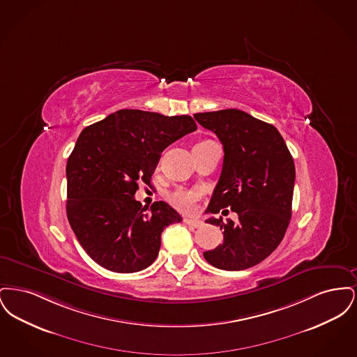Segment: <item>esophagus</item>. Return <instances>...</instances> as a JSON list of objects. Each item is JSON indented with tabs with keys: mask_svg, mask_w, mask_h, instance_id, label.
Segmentation results:
<instances>
[{
	"mask_svg": "<svg viewBox=\"0 0 357 357\" xmlns=\"http://www.w3.org/2000/svg\"><path fill=\"white\" fill-rule=\"evenodd\" d=\"M183 222L188 225V226H191V227H195V229H198V227H201L204 225L199 220H192V218H183Z\"/></svg>",
	"mask_w": 357,
	"mask_h": 357,
	"instance_id": "34e87169",
	"label": "esophagus"
}]
</instances>
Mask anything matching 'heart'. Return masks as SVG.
<instances>
[{"instance_id":"obj_1","label":"heart","mask_w":357,"mask_h":357,"mask_svg":"<svg viewBox=\"0 0 357 357\" xmlns=\"http://www.w3.org/2000/svg\"><path fill=\"white\" fill-rule=\"evenodd\" d=\"M202 191L198 188L178 187L169 194V201L174 207L183 213H192L197 208V202L201 199Z\"/></svg>"}]
</instances>
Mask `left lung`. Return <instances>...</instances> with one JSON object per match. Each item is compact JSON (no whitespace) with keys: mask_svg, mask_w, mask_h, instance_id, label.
<instances>
[{"mask_svg":"<svg viewBox=\"0 0 357 357\" xmlns=\"http://www.w3.org/2000/svg\"><path fill=\"white\" fill-rule=\"evenodd\" d=\"M194 118L218 136L225 153L207 211L217 214L229 207L238 214L237 223L206 221L221 226L223 242L204 252V259L222 271L252 268L272 255L287 233L296 179L293 158L274 126L243 111L221 109Z\"/></svg>","mask_w":357,"mask_h":357,"instance_id":"8db88e82","label":"left lung"}]
</instances>
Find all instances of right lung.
I'll use <instances>...</instances> for the list:
<instances>
[{
  "mask_svg": "<svg viewBox=\"0 0 357 357\" xmlns=\"http://www.w3.org/2000/svg\"><path fill=\"white\" fill-rule=\"evenodd\" d=\"M195 130L188 115L120 109L82 131L67 162V217L96 264L135 273L155 261L163 229L182 217L163 201L143 207L137 182L150 186L163 150Z\"/></svg>",
  "mask_w": 357,
  "mask_h": 357,
  "instance_id": "add662e5",
  "label": "right lung"
}]
</instances>
